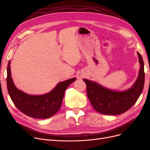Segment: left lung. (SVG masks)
<instances>
[{
    "mask_svg": "<svg viewBox=\"0 0 150 150\" xmlns=\"http://www.w3.org/2000/svg\"><path fill=\"white\" fill-rule=\"evenodd\" d=\"M140 69L138 79L131 88L124 91H117L103 87L98 83L84 79L88 97L94 109L106 115H117L128 111L137 102L142 94L144 84V62L137 52Z\"/></svg>",
    "mask_w": 150,
    "mask_h": 150,
    "instance_id": "left-lung-1",
    "label": "left lung"
}]
</instances>
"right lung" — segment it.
<instances>
[{
	"label": "right lung",
	"instance_id": "1",
	"mask_svg": "<svg viewBox=\"0 0 150 150\" xmlns=\"http://www.w3.org/2000/svg\"><path fill=\"white\" fill-rule=\"evenodd\" d=\"M11 61L7 69V86L9 96L14 105L25 115L38 119L51 117L59 110L66 89L72 82L73 78L59 83L49 93L42 95H30L18 89L11 77Z\"/></svg>",
	"mask_w": 150,
	"mask_h": 150
}]
</instances>
